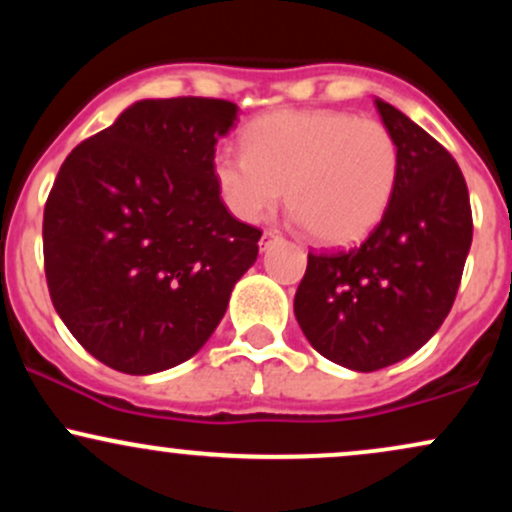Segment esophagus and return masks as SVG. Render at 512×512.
Returning a JSON list of instances; mask_svg holds the SVG:
<instances>
[{"label":"esophagus","mask_w":512,"mask_h":512,"mask_svg":"<svg viewBox=\"0 0 512 512\" xmlns=\"http://www.w3.org/2000/svg\"><path fill=\"white\" fill-rule=\"evenodd\" d=\"M276 238H279V233H276V231H264L262 238H260V248L267 250V245L272 243V240H276Z\"/></svg>","instance_id":"34e87169"}]
</instances>
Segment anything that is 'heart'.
Masks as SVG:
<instances>
[{"label":"heart","instance_id":"1","mask_svg":"<svg viewBox=\"0 0 512 512\" xmlns=\"http://www.w3.org/2000/svg\"><path fill=\"white\" fill-rule=\"evenodd\" d=\"M245 151L223 146L211 170L226 207L260 221L286 204L317 243L366 238L390 207L399 144L390 127L346 110H276L243 134Z\"/></svg>","mask_w":512,"mask_h":512}]
</instances>
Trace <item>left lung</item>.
Wrapping results in <instances>:
<instances>
[{
  "instance_id": "8db88e82",
  "label": "left lung",
  "mask_w": 512,
  "mask_h": 512,
  "mask_svg": "<svg viewBox=\"0 0 512 512\" xmlns=\"http://www.w3.org/2000/svg\"><path fill=\"white\" fill-rule=\"evenodd\" d=\"M375 108L399 144L390 207L358 248L308 252L293 301L313 349L358 373L402 361L438 332L472 245V207L455 158L395 105Z\"/></svg>"
}]
</instances>
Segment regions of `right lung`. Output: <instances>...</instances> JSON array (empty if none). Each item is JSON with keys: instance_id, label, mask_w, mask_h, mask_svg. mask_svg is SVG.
Segmentation results:
<instances>
[{"instance_id": "add662e5", "label": "right lung", "mask_w": 512, "mask_h": 512, "mask_svg": "<svg viewBox=\"0 0 512 512\" xmlns=\"http://www.w3.org/2000/svg\"><path fill=\"white\" fill-rule=\"evenodd\" d=\"M238 105L139 101L64 158L43 214L52 305L93 358L129 375L202 349L262 231L238 221L211 161Z\"/></svg>"}]
</instances>
